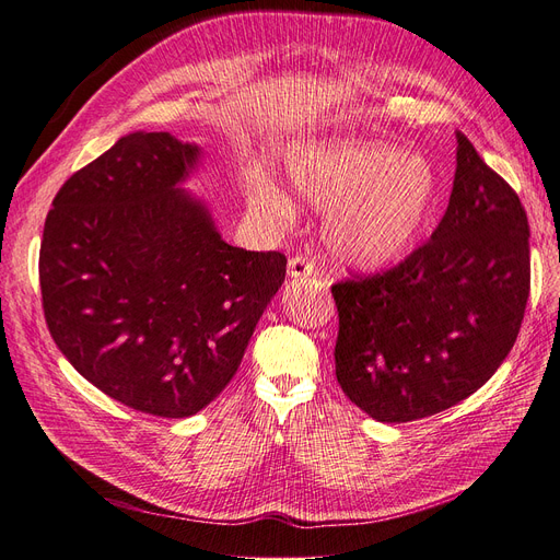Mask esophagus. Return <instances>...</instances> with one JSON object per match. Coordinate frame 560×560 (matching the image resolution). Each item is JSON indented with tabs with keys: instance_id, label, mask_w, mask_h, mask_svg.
Listing matches in <instances>:
<instances>
[{
	"instance_id": "1",
	"label": "esophagus",
	"mask_w": 560,
	"mask_h": 560,
	"mask_svg": "<svg viewBox=\"0 0 560 560\" xmlns=\"http://www.w3.org/2000/svg\"><path fill=\"white\" fill-rule=\"evenodd\" d=\"M313 273H315V264L308 257H303V254H296V257L290 259V276L292 278H308Z\"/></svg>"
}]
</instances>
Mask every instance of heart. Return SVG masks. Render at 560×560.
<instances>
[{
  "label": "heart",
  "instance_id": "obj_1",
  "mask_svg": "<svg viewBox=\"0 0 560 560\" xmlns=\"http://www.w3.org/2000/svg\"><path fill=\"white\" fill-rule=\"evenodd\" d=\"M296 191L329 210L325 241L336 259L378 270L404 259L439 206V177L422 159L399 147L343 140L301 147L287 163ZM257 206L287 217L292 202L273 184L252 194Z\"/></svg>",
  "mask_w": 560,
  "mask_h": 560
}]
</instances>
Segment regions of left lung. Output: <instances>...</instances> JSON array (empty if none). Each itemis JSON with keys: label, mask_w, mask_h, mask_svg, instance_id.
Masks as SVG:
<instances>
[{"label": "left lung", "mask_w": 560, "mask_h": 560, "mask_svg": "<svg viewBox=\"0 0 560 560\" xmlns=\"http://www.w3.org/2000/svg\"><path fill=\"white\" fill-rule=\"evenodd\" d=\"M448 208L425 245L331 284L336 378L381 422L446 411L495 374L530 294V229L516 191L463 132Z\"/></svg>", "instance_id": "obj_1"}]
</instances>
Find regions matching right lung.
I'll return each instance as SVG.
<instances>
[{"label": "right lung", "mask_w": 560, "mask_h": 560, "mask_svg": "<svg viewBox=\"0 0 560 560\" xmlns=\"http://www.w3.org/2000/svg\"><path fill=\"white\" fill-rule=\"evenodd\" d=\"M200 149L130 132L67 179L39 249L44 317L79 374L161 418L194 416L241 366L284 282L280 252L222 241L177 184Z\"/></svg>", "instance_id": "1"}]
</instances>
